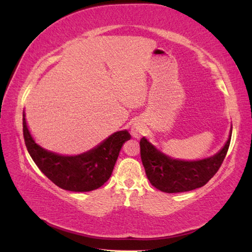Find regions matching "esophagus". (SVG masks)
<instances>
[{
	"instance_id": "obj_1",
	"label": "esophagus",
	"mask_w": 252,
	"mask_h": 252,
	"mask_svg": "<svg viewBox=\"0 0 252 252\" xmlns=\"http://www.w3.org/2000/svg\"><path fill=\"white\" fill-rule=\"evenodd\" d=\"M143 133H144V129L140 122H134L131 126V134L134 137H136V138L141 137L143 135Z\"/></svg>"
}]
</instances>
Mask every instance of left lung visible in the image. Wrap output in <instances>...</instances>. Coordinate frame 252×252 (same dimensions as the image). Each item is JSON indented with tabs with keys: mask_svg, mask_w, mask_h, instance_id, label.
I'll use <instances>...</instances> for the list:
<instances>
[{
	"mask_svg": "<svg viewBox=\"0 0 252 252\" xmlns=\"http://www.w3.org/2000/svg\"><path fill=\"white\" fill-rule=\"evenodd\" d=\"M232 126L226 143L211 157L199 160H182L168 156L144 136L141 142V158L147 179L157 189L164 192L189 191L207 184L220 169L228 151Z\"/></svg>",
	"mask_w": 252,
	"mask_h": 252,
	"instance_id": "1",
	"label": "left lung"
}]
</instances>
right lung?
<instances>
[{"label": "right lung", "instance_id": "add662e5", "mask_svg": "<svg viewBox=\"0 0 252 252\" xmlns=\"http://www.w3.org/2000/svg\"><path fill=\"white\" fill-rule=\"evenodd\" d=\"M26 147L32 160L53 183L70 191H91L103 186L111 176L121 147L131 135L126 130L118 131L90 151L65 156L47 151L32 137L23 114Z\"/></svg>", "mask_w": 252, "mask_h": 252}]
</instances>
